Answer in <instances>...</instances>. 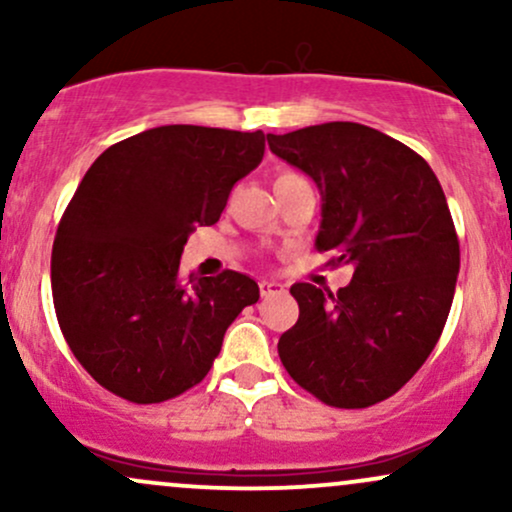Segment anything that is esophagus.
Segmentation results:
<instances>
[{"instance_id":"34e87169","label":"esophagus","mask_w":512,"mask_h":512,"mask_svg":"<svg viewBox=\"0 0 512 512\" xmlns=\"http://www.w3.org/2000/svg\"><path fill=\"white\" fill-rule=\"evenodd\" d=\"M284 284H279V281H272V279H262L260 281V293L262 298H269V296H276V293H284Z\"/></svg>"}]
</instances>
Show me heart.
<instances>
[{
    "mask_svg": "<svg viewBox=\"0 0 512 512\" xmlns=\"http://www.w3.org/2000/svg\"><path fill=\"white\" fill-rule=\"evenodd\" d=\"M289 178H298V173H291V170H284V173H279V178H276V182H279V180H289Z\"/></svg>",
    "mask_w": 512,
    "mask_h": 512,
    "instance_id": "b5f03b06",
    "label": "heart"
}]
</instances>
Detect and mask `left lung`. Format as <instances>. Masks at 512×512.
<instances>
[{
  "mask_svg": "<svg viewBox=\"0 0 512 512\" xmlns=\"http://www.w3.org/2000/svg\"><path fill=\"white\" fill-rule=\"evenodd\" d=\"M272 154L315 180V248L354 279L293 284L298 322L279 339L289 375L320 402L363 409L392 397L431 356L460 272V240L443 187L409 146L358 122L267 134Z\"/></svg>",
  "mask_w": 512,
  "mask_h": 512,
  "instance_id": "1",
  "label": "left lung"
}]
</instances>
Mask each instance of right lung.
Segmentation results:
<instances>
[{
  "instance_id": "right-lung-1",
  "label": "right lung",
  "mask_w": 512,
  "mask_h": 512,
  "mask_svg": "<svg viewBox=\"0 0 512 512\" xmlns=\"http://www.w3.org/2000/svg\"><path fill=\"white\" fill-rule=\"evenodd\" d=\"M264 134L166 125L105 149L64 209L52 245V301L76 361L134 404L202 383L223 334L260 286L226 269L180 274L195 226H211Z\"/></svg>"
}]
</instances>
